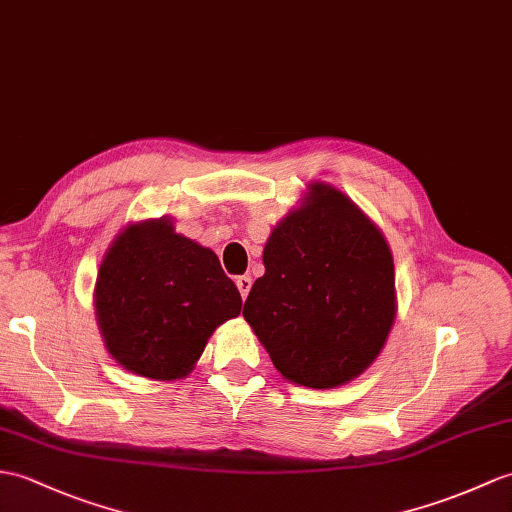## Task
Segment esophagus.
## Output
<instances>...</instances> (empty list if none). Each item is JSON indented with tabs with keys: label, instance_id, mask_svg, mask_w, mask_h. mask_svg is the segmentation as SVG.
Segmentation results:
<instances>
[{
	"label": "esophagus",
	"instance_id": "1",
	"mask_svg": "<svg viewBox=\"0 0 512 512\" xmlns=\"http://www.w3.org/2000/svg\"><path fill=\"white\" fill-rule=\"evenodd\" d=\"M235 285H237V290H240V294H242V299H246L248 296V292H251V285H253V279L248 277V275H242V277H237L235 279Z\"/></svg>",
	"mask_w": 512,
	"mask_h": 512
}]
</instances>
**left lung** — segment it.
Here are the masks:
<instances>
[{"label":"left lung","mask_w":512,"mask_h":512,"mask_svg":"<svg viewBox=\"0 0 512 512\" xmlns=\"http://www.w3.org/2000/svg\"><path fill=\"white\" fill-rule=\"evenodd\" d=\"M264 266L244 318L283 379L336 388L377 360L397 316L395 261L382 229L347 194L307 185L272 229Z\"/></svg>","instance_id":"8db88e82"}]
</instances>
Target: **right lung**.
I'll return each mask as SVG.
<instances>
[{"instance_id": "right-lung-1", "label": "right lung", "mask_w": 512, "mask_h": 512, "mask_svg": "<svg viewBox=\"0 0 512 512\" xmlns=\"http://www.w3.org/2000/svg\"><path fill=\"white\" fill-rule=\"evenodd\" d=\"M93 305L104 347L124 371L176 382L194 371L213 331L240 316L242 296L211 248L161 216L115 235Z\"/></svg>"}]
</instances>
